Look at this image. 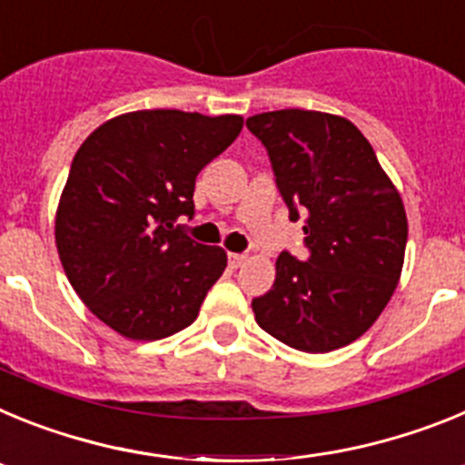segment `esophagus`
Listing matches in <instances>:
<instances>
[{"label":"esophagus","instance_id":"1","mask_svg":"<svg viewBox=\"0 0 465 465\" xmlns=\"http://www.w3.org/2000/svg\"><path fill=\"white\" fill-rule=\"evenodd\" d=\"M246 261V253H228V262H230V268H242Z\"/></svg>","mask_w":465,"mask_h":465}]
</instances>
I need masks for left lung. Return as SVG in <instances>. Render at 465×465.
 Instances as JSON below:
<instances>
[{
  "label": "left lung",
  "mask_w": 465,
  "mask_h": 465,
  "mask_svg": "<svg viewBox=\"0 0 465 465\" xmlns=\"http://www.w3.org/2000/svg\"><path fill=\"white\" fill-rule=\"evenodd\" d=\"M274 183L302 219L307 258H277L272 289L252 300L258 326L289 347L323 354L354 342L396 291L408 244L402 200L371 142L347 118L282 109L246 118Z\"/></svg>",
  "instance_id": "8db88e82"
}]
</instances>
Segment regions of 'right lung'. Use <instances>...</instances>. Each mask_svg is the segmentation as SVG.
<instances>
[{
    "instance_id": "add662e5",
    "label": "right lung",
    "mask_w": 465,
    "mask_h": 465,
    "mask_svg": "<svg viewBox=\"0 0 465 465\" xmlns=\"http://www.w3.org/2000/svg\"><path fill=\"white\" fill-rule=\"evenodd\" d=\"M242 130L240 116L176 109L111 118L81 143L55 219L69 283L123 338L160 340L195 322L223 249L191 240L195 179Z\"/></svg>"
}]
</instances>
